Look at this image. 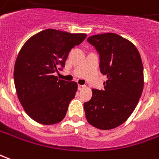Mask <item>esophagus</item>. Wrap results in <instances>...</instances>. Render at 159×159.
<instances>
[{"label":"esophagus","instance_id":"obj_1","mask_svg":"<svg viewBox=\"0 0 159 159\" xmlns=\"http://www.w3.org/2000/svg\"><path fill=\"white\" fill-rule=\"evenodd\" d=\"M85 87V85H78V89L79 90H82Z\"/></svg>","mask_w":159,"mask_h":159}]
</instances>
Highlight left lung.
I'll return each mask as SVG.
<instances>
[{
	"mask_svg": "<svg viewBox=\"0 0 159 159\" xmlns=\"http://www.w3.org/2000/svg\"><path fill=\"white\" fill-rule=\"evenodd\" d=\"M99 54L100 72L106 75L103 90L92 89L84 103L85 117L93 127L112 129L128 120L135 109L144 86L141 57L131 42L116 33L87 38Z\"/></svg>",
	"mask_w": 159,
	"mask_h": 159,
	"instance_id": "obj_1",
	"label": "left lung"
}]
</instances>
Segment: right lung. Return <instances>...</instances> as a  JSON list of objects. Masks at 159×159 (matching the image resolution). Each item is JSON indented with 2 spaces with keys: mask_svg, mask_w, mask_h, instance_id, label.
<instances>
[{
  "mask_svg": "<svg viewBox=\"0 0 159 159\" xmlns=\"http://www.w3.org/2000/svg\"><path fill=\"white\" fill-rule=\"evenodd\" d=\"M85 38V33L47 29L21 48L14 65V85L21 105L32 120L51 125L65 117L77 83L58 80L54 74L65 67L71 49Z\"/></svg>",
  "mask_w": 159,
  "mask_h": 159,
  "instance_id": "1",
  "label": "right lung"
}]
</instances>
